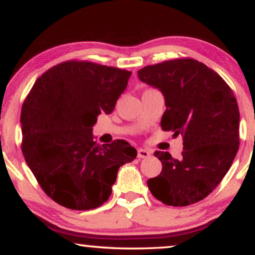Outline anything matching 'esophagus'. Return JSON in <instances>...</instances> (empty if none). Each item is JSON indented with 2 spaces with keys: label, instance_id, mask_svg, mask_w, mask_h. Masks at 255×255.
Listing matches in <instances>:
<instances>
[{
  "label": "esophagus",
  "instance_id": "34e87169",
  "mask_svg": "<svg viewBox=\"0 0 255 255\" xmlns=\"http://www.w3.org/2000/svg\"><path fill=\"white\" fill-rule=\"evenodd\" d=\"M151 155V151L146 149H138L137 150V157L138 158H148Z\"/></svg>",
  "mask_w": 255,
  "mask_h": 255
}]
</instances>
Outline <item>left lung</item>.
<instances>
[{
	"mask_svg": "<svg viewBox=\"0 0 255 255\" xmlns=\"http://www.w3.org/2000/svg\"><path fill=\"white\" fill-rule=\"evenodd\" d=\"M137 75L163 93V130L184 136L180 158L153 153L163 168L148 180L150 192L167 206L199 202L220 184L238 151L240 116L234 92L220 75L193 59L146 66Z\"/></svg>",
	"mask_w": 255,
	"mask_h": 255,
	"instance_id": "left-lung-1",
	"label": "left lung"
}]
</instances>
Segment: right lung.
<instances>
[{
	"label": "right lung",
	"mask_w": 255,
	"mask_h": 255,
	"mask_svg": "<svg viewBox=\"0 0 255 255\" xmlns=\"http://www.w3.org/2000/svg\"><path fill=\"white\" fill-rule=\"evenodd\" d=\"M131 73L87 61H67L35 81L21 107L25 162L49 198L74 210L109 200L120 166L137 156L124 139L97 144L92 127L110 114Z\"/></svg>",
	"instance_id": "right-lung-1"
}]
</instances>
